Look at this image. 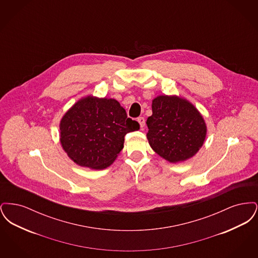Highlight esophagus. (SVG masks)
<instances>
[{
    "label": "esophagus",
    "instance_id": "34e87169",
    "mask_svg": "<svg viewBox=\"0 0 258 258\" xmlns=\"http://www.w3.org/2000/svg\"><path fill=\"white\" fill-rule=\"evenodd\" d=\"M137 121H138V123L140 124V127L143 130V127L145 126V119H144L143 117H139V118L137 119Z\"/></svg>",
    "mask_w": 258,
    "mask_h": 258
}]
</instances>
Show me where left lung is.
<instances>
[{
	"label": "left lung",
	"instance_id": "left-lung-1",
	"mask_svg": "<svg viewBox=\"0 0 258 258\" xmlns=\"http://www.w3.org/2000/svg\"><path fill=\"white\" fill-rule=\"evenodd\" d=\"M147 139L162 159L178 163L191 159L203 146L207 125L201 113L186 98L160 95L152 100Z\"/></svg>",
	"mask_w": 258,
	"mask_h": 258
}]
</instances>
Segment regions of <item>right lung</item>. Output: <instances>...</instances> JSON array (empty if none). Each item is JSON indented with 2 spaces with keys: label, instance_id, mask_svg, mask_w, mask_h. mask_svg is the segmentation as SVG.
Here are the masks:
<instances>
[{
  "label": "right lung",
  "instance_id": "obj_1",
  "mask_svg": "<svg viewBox=\"0 0 258 258\" xmlns=\"http://www.w3.org/2000/svg\"><path fill=\"white\" fill-rule=\"evenodd\" d=\"M59 126L68 157L95 170L110 166L123 148L124 135L140 127L127 118L118 100L92 95L78 99L63 114Z\"/></svg>",
  "mask_w": 258,
  "mask_h": 258
}]
</instances>
